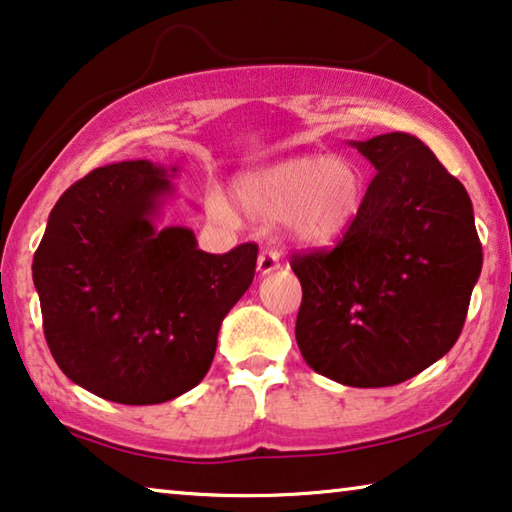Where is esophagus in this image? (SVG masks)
<instances>
[{
  "label": "esophagus",
  "instance_id": "obj_1",
  "mask_svg": "<svg viewBox=\"0 0 512 512\" xmlns=\"http://www.w3.org/2000/svg\"><path fill=\"white\" fill-rule=\"evenodd\" d=\"M280 266V255L276 250H262L257 259V271L259 276H266V273H273Z\"/></svg>",
  "mask_w": 512,
  "mask_h": 512
}]
</instances>
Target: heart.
Returning <instances> with one entry per match:
<instances>
[{
	"label": "heart",
	"instance_id": "b5f03b06",
	"mask_svg": "<svg viewBox=\"0 0 512 512\" xmlns=\"http://www.w3.org/2000/svg\"><path fill=\"white\" fill-rule=\"evenodd\" d=\"M232 195L250 220H280L289 241L326 246L356 220L365 197V177L349 158L294 156L236 177ZM207 209L220 223L234 220L232 207L220 193H209Z\"/></svg>",
	"mask_w": 512,
	"mask_h": 512
}]
</instances>
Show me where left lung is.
Masks as SVG:
<instances>
[{
    "mask_svg": "<svg viewBox=\"0 0 512 512\" xmlns=\"http://www.w3.org/2000/svg\"><path fill=\"white\" fill-rule=\"evenodd\" d=\"M349 144L377 174L338 246L292 257L303 289L296 342L338 384L395 386L460 338L483 248L467 190L418 137Z\"/></svg>",
    "mask_w": 512,
    "mask_h": 512,
    "instance_id": "1",
    "label": "left lung"
}]
</instances>
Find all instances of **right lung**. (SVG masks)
<instances>
[{"mask_svg": "<svg viewBox=\"0 0 512 512\" xmlns=\"http://www.w3.org/2000/svg\"><path fill=\"white\" fill-rule=\"evenodd\" d=\"M174 174L151 160L89 172L59 197L34 255L50 352L98 398L160 404L195 388L255 278V243L211 255L188 227H156Z\"/></svg>", "mask_w": 512, "mask_h": 512, "instance_id": "add662e5", "label": "right lung"}]
</instances>
